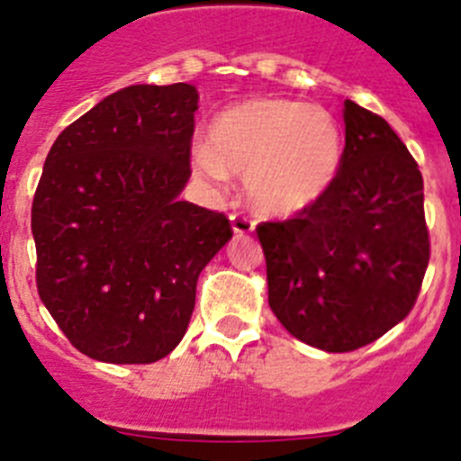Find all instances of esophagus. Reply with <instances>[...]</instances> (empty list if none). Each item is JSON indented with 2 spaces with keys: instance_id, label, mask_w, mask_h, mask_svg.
<instances>
[{
  "instance_id": "1",
  "label": "esophagus",
  "mask_w": 461,
  "mask_h": 461,
  "mask_svg": "<svg viewBox=\"0 0 461 461\" xmlns=\"http://www.w3.org/2000/svg\"><path fill=\"white\" fill-rule=\"evenodd\" d=\"M230 228L235 235H249L254 230V221L244 214H230Z\"/></svg>"
}]
</instances>
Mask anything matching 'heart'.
Here are the masks:
<instances>
[{
  "mask_svg": "<svg viewBox=\"0 0 461 461\" xmlns=\"http://www.w3.org/2000/svg\"><path fill=\"white\" fill-rule=\"evenodd\" d=\"M344 133L321 105L291 99L242 101L219 113L207 129V148L194 152V166L212 180L244 177L258 214L297 217L319 205L339 177Z\"/></svg>",
  "mask_w": 461,
  "mask_h": 461,
  "instance_id": "1",
  "label": "heart"
}]
</instances>
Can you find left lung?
I'll list each match as a JSON object with an SVG mask.
<instances>
[{
    "label": "left lung",
    "mask_w": 461,
    "mask_h": 461,
    "mask_svg": "<svg viewBox=\"0 0 461 461\" xmlns=\"http://www.w3.org/2000/svg\"><path fill=\"white\" fill-rule=\"evenodd\" d=\"M344 161L330 194L256 228L267 303L295 339L356 351L404 321L429 263L422 175L383 117L344 101Z\"/></svg>",
    "instance_id": "8db88e82"
}]
</instances>
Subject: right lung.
Returning <instances> with one entry per match:
<instances>
[{"label": "right lung", "instance_id": "1", "mask_svg": "<svg viewBox=\"0 0 461 461\" xmlns=\"http://www.w3.org/2000/svg\"><path fill=\"white\" fill-rule=\"evenodd\" d=\"M194 85H131L68 124L32 205L39 295L76 348L113 365L168 356L195 284L228 240L221 212L180 201Z\"/></svg>", "mask_w": 461, "mask_h": 461}]
</instances>
